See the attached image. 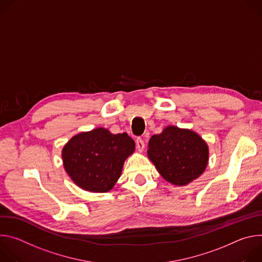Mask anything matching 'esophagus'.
I'll list each match as a JSON object with an SVG mask.
<instances>
[{
  "label": "esophagus",
  "mask_w": 262,
  "mask_h": 262,
  "mask_svg": "<svg viewBox=\"0 0 262 262\" xmlns=\"http://www.w3.org/2000/svg\"><path fill=\"white\" fill-rule=\"evenodd\" d=\"M136 148L138 150V152H142L144 149V141L142 140V138L137 137L136 138Z\"/></svg>",
  "instance_id": "34e87169"
}]
</instances>
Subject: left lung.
I'll return each instance as SVG.
<instances>
[{
	"label": "left lung",
	"mask_w": 262,
	"mask_h": 262,
	"mask_svg": "<svg viewBox=\"0 0 262 262\" xmlns=\"http://www.w3.org/2000/svg\"><path fill=\"white\" fill-rule=\"evenodd\" d=\"M148 156L167 182L183 186L205 170L209 150L202 137L188 129L166 127L149 141Z\"/></svg>",
	"instance_id": "1"
}]
</instances>
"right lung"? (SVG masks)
<instances>
[{
  "label": "right lung",
  "mask_w": 262,
  "mask_h": 262,
  "mask_svg": "<svg viewBox=\"0 0 262 262\" xmlns=\"http://www.w3.org/2000/svg\"><path fill=\"white\" fill-rule=\"evenodd\" d=\"M134 150V140L127 133L112 134L97 128L69 140L62 150L63 166L80 188L107 192L121 177L124 162Z\"/></svg>",
  "instance_id": "1"
}]
</instances>
